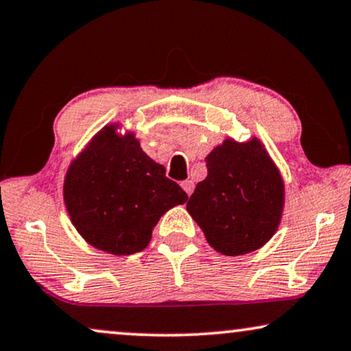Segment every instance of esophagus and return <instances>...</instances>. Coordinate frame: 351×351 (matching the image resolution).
<instances>
[{"instance_id": "34e87169", "label": "esophagus", "mask_w": 351, "mask_h": 351, "mask_svg": "<svg viewBox=\"0 0 351 351\" xmlns=\"http://www.w3.org/2000/svg\"><path fill=\"white\" fill-rule=\"evenodd\" d=\"M182 189L185 190V193L186 195H191V191H193V189H195V184H193V180H185V182H182Z\"/></svg>"}]
</instances>
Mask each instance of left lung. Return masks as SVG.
<instances>
[{
	"label": "left lung",
	"mask_w": 351,
	"mask_h": 351,
	"mask_svg": "<svg viewBox=\"0 0 351 351\" xmlns=\"http://www.w3.org/2000/svg\"><path fill=\"white\" fill-rule=\"evenodd\" d=\"M206 167L186 209L208 243L223 256L262 247L280 225L285 184L261 141L227 138L206 156Z\"/></svg>",
	"instance_id": "obj_1"
}]
</instances>
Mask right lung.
<instances>
[{
    "label": "right lung",
    "mask_w": 351,
    "mask_h": 351,
    "mask_svg": "<svg viewBox=\"0 0 351 351\" xmlns=\"http://www.w3.org/2000/svg\"><path fill=\"white\" fill-rule=\"evenodd\" d=\"M114 131L104 128L71 162L64 199L90 246L129 256L147 247L161 215L189 196L142 152L134 134L119 137Z\"/></svg>",
    "instance_id": "add662e5"
}]
</instances>
